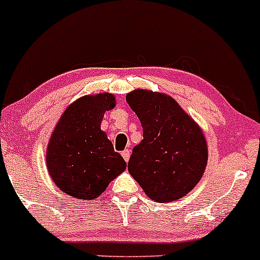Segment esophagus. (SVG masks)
I'll list each match as a JSON object with an SVG mask.
<instances>
[{
  "label": "esophagus",
  "mask_w": 260,
  "mask_h": 260,
  "mask_svg": "<svg viewBox=\"0 0 260 260\" xmlns=\"http://www.w3.org/2000/svg\"><path fill=\"white\" fill-rule=\"evenodd\" d=\"M129 155H131L129 149H126V150L122 151V156H123V159H124V161H126V162L128 160H129Z\"/></svg>",
  "instance_id": "1"
}]
</instances>
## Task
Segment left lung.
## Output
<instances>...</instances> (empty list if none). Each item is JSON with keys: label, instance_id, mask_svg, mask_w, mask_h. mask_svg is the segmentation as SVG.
I'll use <instances>...</instances> for the list:
<instances>
[{"label": "left lung", "instance_id": "8db88e82", "mask_svg": "<svg viewBox=\"0 0 260 260\" xmlns=\"http://www.w3.org/2000/svg\"><path fill=\"white\" fill-rule=\"evenodd\" d=\"M126 100L143 127V139L133 148L128 172L153 201H177L204 174L208 147L202 129L165 94L138 89L127 94Z\"/></svg>", "mask_w": 260, "mask_h": 260}]
</instances>
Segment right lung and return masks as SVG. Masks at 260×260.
<instances>
[{
    "mask_svg": "<svg viewBox=\"0 0 260 260\" xmlns=\"http://www.w3.org/2000/svg\"><path fill=\"white\" fill-rule=\"evenodd\" d=\"M115 107L109 92L88 95L66 109L53 131L46 153L50 176L74 198H98L126 170L123 157L100 129L104 113Z\"/></svg>",
    "mask_w": 260,
    "mask_h": 260,
    "instance_id": "right-lung-1",
    "label": "right lung"
}]
</instances>
